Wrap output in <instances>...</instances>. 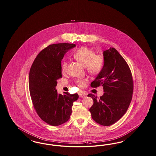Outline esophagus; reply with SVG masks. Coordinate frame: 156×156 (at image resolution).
Segmentation results:
<instances>
[{
    "instance_id": "esophagus-1",
    "label": "esophagus",
    "mask_w": 156,
    "mask_h": 156,
    "mask_svg": "<svg viewBox=\"0 0 156 156\" xmlns=\"http://www.w3.org/2000/svg\"><path fill=\"white\" fill-rule=\"evenodd\" d=\"M79 96H80V98H85L86 96H87V94H83V93H80L79 94Z\"/></svg>"
}]
</instances>
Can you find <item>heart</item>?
<instances>
[{"instance_id":"heart-1","label":"heart","mask_w":156,"mask_h":156,"mask_svg":"<svg viewBox=\"0 0 156 156\" xmlns=\"http://www.w3.org/2000/svg\"><path fill=\"white\" fill-rule=\"evenodd\" d=\"M73 56L78 62L85 67L87 72L92 75H98L102 70L104 66L103 57L100 55H95L94 51L87 48L83 47L76 51ZM67 68V63L62 62V73L66 72ZM85 80H78L76 84L80 87H83Z\"/></svg>"}]
</instances>
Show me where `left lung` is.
<instances>
[{
  "mask_svg": "<svg viewBox=\"0 0 156 156\" xmlns=\"http://www.w3.org/2000/svg\"><path fill=\"white\" fill-rule=\"evenodd\" d=\"M104 66L90 84L92 87L102 85L104 94L99 99L93 94L87 96L94 100L89 111L97 123L109 126L119 121L127 111L133 93L131 70L124 58L113 48L103 53Z\"/></svg>",
  "mask_w": 156,
  "mask_h": 156,
  "instance_id": "left-lung-1",
  "label": "left lung"
}]
</instances>
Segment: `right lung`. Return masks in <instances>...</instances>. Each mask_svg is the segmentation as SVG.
Listing matches in <instances>:
<instances>
[{
	"label": "right lung",
	"mask_w": 156,
	"mask_h": 156,
	"mask_svg": "<svg viewBox=\"0 0 156 156\" xmlns=\"http://www.w3.org/2000/svg\"><path fill=\"white\" fill-rule=\"evenodd\" d=\"M75 44H50L42 50L32 65L29 74V88L34 107L45 122L58 126L67 122L72 112L77 94H58L56 89L58 79L62 77V60Z\"/></svg>",
	"instance_id": "add662e5"
}]
</instances>
